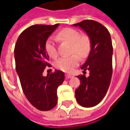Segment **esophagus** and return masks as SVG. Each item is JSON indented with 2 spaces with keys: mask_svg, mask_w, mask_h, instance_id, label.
<instances>
[{
  "mask_svg": "<svg viewBox=\"0 0 130 130\" xmlns=\"http://www.w3.org/2000/svg\"><path fill=\"white\" fill-rule=\"evenodd\" d=\"M72 75H71V74H66V75H65V78H66V79H70V78H72Z\"/></svg>",
  "mask_w": 130,
  "mask_h": 130,
  "instance_id": "1",
  "label": "esophagus"
}]
</instances>
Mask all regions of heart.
Returning <instances> with one entry per match:
<instances>
[{
  "instance_id": "b5f03b06",
  "label": "heart",
  "mask_w": 130,
  "mask_h": 130,
  "mask_svg": "<svg viewBox=\"0 0 130 130\" xmlns=\"http://www.w3.org/2000/svg\"><path fill=\"white\" fill-rule=\"evenodd\" d=\"M57 39L71 43L70 53L73 54L67 57L60 58L55 62V67L65 72H70L80 62V57L85 58L88 56L91 49V41L87 35H81L77 30L67 28L60 30ZM44 48L49 56L56 58L58 56L56 42L54 38L49 37L44 44Z\"/></svg>"
}]
</instances>
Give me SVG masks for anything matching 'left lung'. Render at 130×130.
Returning a JSON list of instances; mask_svg holds the SVG:
<instances>
[{
  "instance_id": "obj_1",
  "label": "left lung",
  "mask_w": 130,
  "mask_h": 130,
  "mask_svg": "<svg viewBox=\"0 0 130 130\" xmlns=\"http://www.w3.org/2000/svg\"><path fill=\"white\" fill-rule=\"evenodd\" d=\"M86 32L91 41V50L87 60L82 66L90 75L77 76L80 85L75 90L77 102L84 107H93L102 100L109 89L111 79L112 46L109 30L98 21L84 20L74 24Z\"/></svg>"
}]
</instances>
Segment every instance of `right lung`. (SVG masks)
I'll list each match as a JSON object with an SVG mask.
<instances>
[{
	"label": "right lung",
	"mask_w": 130,
	"mask_h": 130,
	"mask_svg": "<svg viewBox=\"0 0 130 130\" xmlns=\"http://www.w3.org/2000/svg\"><path fill=\"white\" fill-rule=\"evenodd\" d=\"M59 24L32 25L21 32L14 47L16 70L24 95L32 106L40 111H49L58 102L57 89L65 74L56 70L44 76L49 57L44 44Z\"/></svg>",
	"instance_id": "1"
}]
</instances>
